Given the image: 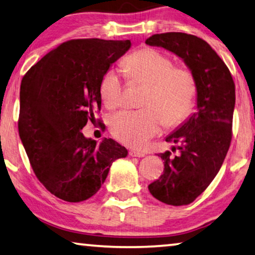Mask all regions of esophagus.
I'll return each mask as SVG.
<instances>
[{"mask_svg": "<svg viewBox=\"0 0 255 255\" xmlns=\"http://www.w3.org/2000/svg\"><path fill=\"white\" fill-rule=\"evenodd\" d=\"M129 155L135 156V157H143L145 156V153L140 151H136V149H130V151H129Z\"/></svg>", "mask_w": 255, "mask_h": 255, "instance_id": "obj_1", "label": "esophagus"}]
</instances>
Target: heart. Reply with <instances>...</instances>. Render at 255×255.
I'll return each instance as SVG.
<instances>
[{
	"instance_id": "heart-1",
	"label": "heart",
	"mask_w": 255,
	"mask_h": 255,
	"mask_svg": "<svg viewBox=\"0 0 255 255\" xmlns=\"http://www.w3.org/2000/svg\"><path fill=\"white\" fill-rule=\"evenodd\" d=\"M132 80L147 84L140 110H123L109 120L111 134L128 146L140 147L159 134L164 124L176 126L187 118L196 100L191 71L173 67L171 58L153 47L135 52L124 63ZM123 94L120 72L110 68L100 82V96L108 109L119 107Z\"/></svg>"
}]
</instances>
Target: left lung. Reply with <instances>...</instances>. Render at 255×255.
Returning a JSON list of instances; mask_svg holds the SVG:
<instances>
[{"label": "left lung", "instance_id": "1", "mask_svg": "<svg viewBox=\"0 0 255 255\" xmlns=\"http://www.w3.org/2000/svg\"><path fill=\"white\" fill-rule=\"evenodd\" d=\"M149 46L172 52L191 70L196 83V107L165 142L178 144L175 157L165 151L163 175L148 185L156 200L169 205L192 203L219 172L230 140L235 84L225 62L209 44L185 33L155 34L145 40ZM176 148V147H175Z\"/></svg>", "mask_w": 255, "mask_h": 255}]
</instances>
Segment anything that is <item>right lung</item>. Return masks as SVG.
Here are the masks:
<instances>
[{"instance_id": "right-lung-1", "label": "right lung", "mask_w": 255, "mask_h": 255, "mask_svg": "<svg viewBox=\"0 0 255 255\" xmlns=\"http://www.w3.org/2000/svg\"><path fill=\"white\" fill-rule=\"evenodd\" d=\"M126 40L64 42L27 71L20 86L19 136L36 177L67 202L98 193L113 161L128 151L112 138L98 144L82 129L101 109L100 82L130 48Z\"/></svg>"}]
</instances>
